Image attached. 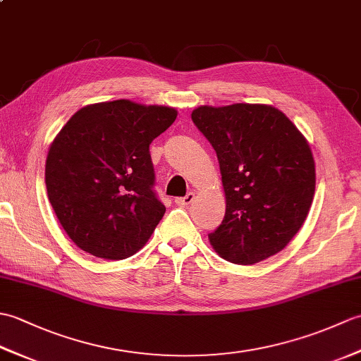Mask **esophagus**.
<instances>
[{"mask_svg":"<svg viewBox=\"0 0 361 361\" xmlns=\"http://www.w3.org/2000/svg\"><path fill=\"white\" fill-rule=\"evenodd\" d=\"M195 200V194L194 192H189L188 195H185V197H178V198H175V203L178 204V206H188V204H190Z\"/></svg>","mask_w":361,"mask_h":361,"instance_id":"34e87169","label":"esophagus"}]
</instances>
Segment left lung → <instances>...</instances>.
<instances>
[{
	"instance_id": "1",
	"label": "left lung",
	"mask_w": 361,
	"mask_h": 361,
	"mask_svg": "<svg viewBox=\"0 0 361 361\" xmlns=\"http://www.w3.org/2000/svg\"><path fill=\"white\" fill-rule=\"evenodd\" d=\"M192 121L217 153L226 211L209 234L220 257L252 265L287 247L315 195L310 145L281 110L265 104L202 105Z\"/></svg>"
}]
</instances>
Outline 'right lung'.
Instances as JSON below:
<instances>
[{"label":"right lung","mask_w":361,"mask_h":361,"mask_svg":"<svg viewBox=\"0 0 361 361\" xmlns=\"http://www.w3.org/2000/svg\"><path fill=\"white\" fill-rule=\"evenodd\" d=\"M172 106L119 99L75 111L49 145L44 181L70 239L96 257L140 251L166 206L153 192L150 142L176 119Z\"/></svg>","instance_id":"obj_1"}]
</instances>
